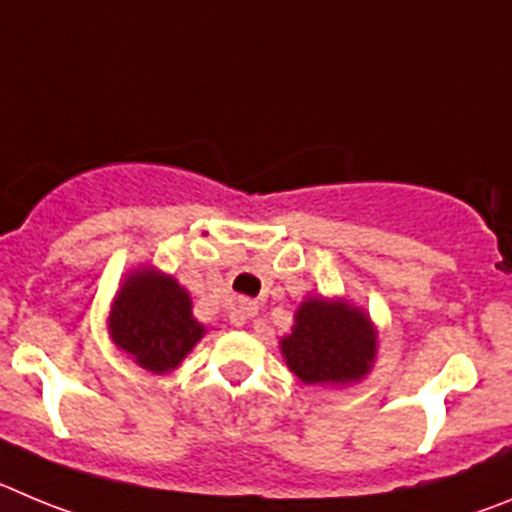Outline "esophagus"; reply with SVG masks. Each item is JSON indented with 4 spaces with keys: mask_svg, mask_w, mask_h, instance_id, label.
I'll use <instances>...</instances> for the list:
<instances>
[{
    "mask_svg": "<svg viewBox=\"0 0 512 512\" xmlns=\"http://www.w3.org/2000/svg\"><path fill=\"white\" fill-rule=\"evenodd\" d=\"M255 313H257V303L255 301H242V303H239V316H242V321L252 319Z\"/></svg>",
    "mask_w": 512,
    "mask_h": 512,
    "instance_id": "obj_1",
    "label": "esophagus"
}]
</instances>
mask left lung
I'll list each match as a JSON object with an SVG mask.
<instances>
[{
	"mask_svg": "<svg viewBox=\"0 0 512 512\" xmlns=\"http://www.w3.org/2000/svg\"><path fill=\"white\" fill-rule=\"evenodd\" d=\"M285 362L308 385L352 382L375 359V331L359 308L324 298L301 303L293 334L280 342Z\"/></svg>",
	"mask_w": 512,
	"mask_h": 512,
	"instance_id": "left-lung-1",
	"label": "left lung"
}]
</instances>
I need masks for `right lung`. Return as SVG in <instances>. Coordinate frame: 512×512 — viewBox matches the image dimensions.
Listing matches in <instances>:
<instances>
[{
    "mask_svg": "<svg viewBox=\"0 0 512 512\" xmlns=\"http://www.w3.org/2000/svg\"><path fill=\"white\" fill-rule=\"evenodd\" d=\"M204 334L193 319L191 298L168 275L142 270L130 275L112 308V339L150 372H168Z\"/></svg>",
    "mask_w": 512,
    "mask_h": 512,
    "instance_id": "add662e5",
    "label": "right lung"
}]
</instances>
